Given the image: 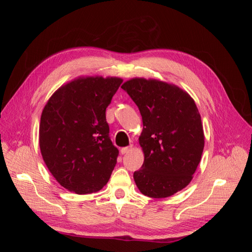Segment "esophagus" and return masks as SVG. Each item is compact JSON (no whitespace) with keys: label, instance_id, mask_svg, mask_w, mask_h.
I'll list each match as a JSON object with an SVG mask.
<instances>
[{"label":"esophagus","instance_id":"esophagus-1","mask_svg":"<svg viewBox=\"0 0 252 252\" xmlns=\"http://www.w3.org/2000/svg\"><path fill=\"white\" fill-rule=\"evenodd\" d=\"M131 149H132V145H130V146H128V147L122 148V149H121V154H122V155H126V154H128L129 151H131Z\"/></svg>","mask_w":252,"mask_h":252}]
</instances>
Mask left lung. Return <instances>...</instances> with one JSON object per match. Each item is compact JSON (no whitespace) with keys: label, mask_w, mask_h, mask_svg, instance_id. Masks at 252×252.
<instances>
[{"label":"left lung","mask_w":252,"mask_h":252,"mask_svg":"<svg viewBox=\"0 0 252 252\" xmlns=\"http://www.w3.org/2000/svg\"><path fill=\"white\" fill-rule=\"evenodd\" d=\"M141 112L142 168L133 179L140 191L162 199L192 180L204 149V130L193 98L182 88L155 79L133 78L122 85Z\"/></svg>","instance_id":"8db88e82"}]
</instances>
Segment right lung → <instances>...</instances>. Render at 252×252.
I'll use <instances>...</instances> for the list:
<instances>
[{
    "instance_id": "right-lung-1",
    "label": "right lung",
    "mask_w": 252,
    "mask_h": 252,
    "mask_svg": "<svg viewBox=\"0 0 252 252\" xmlns=\"http://www.w3.org/2000/svg\"><path fill=\"white\" fill-rule=\"evenodd\" d=\"M123 82L117 77H80L61 86L42 111L40 149L59 184L78 194L101 190L119 150L109 138L106 108Z\"/></svg>"
}]
</instances>
